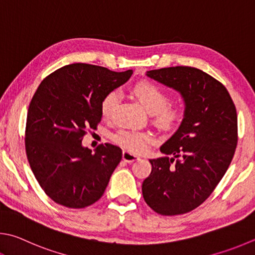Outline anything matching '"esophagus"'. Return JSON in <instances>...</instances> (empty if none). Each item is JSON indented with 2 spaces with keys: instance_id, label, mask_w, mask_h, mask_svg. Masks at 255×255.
I'll use <instances>...</instances> for the list:
<instances>
[{
  "instance_id": "1",
  "label": "esophagus",
  "mask_w": 255,
  "mask_h": 255,
  "mask_svg": "<svg viewBox=\"0 0 255 255\" xmlns=\"http://www.w3.org/2000/svg\"><path fill=\"white\" fill-rule=\"evenodd\" d=\"M140 157L138 155L135 154H131L130 151H127V150H124L123 151V159L125 161H127V163H132V161H135L137 159H139Z\"/></svg>"
}]
</instances>
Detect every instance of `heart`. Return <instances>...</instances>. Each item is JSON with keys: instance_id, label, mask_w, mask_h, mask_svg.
I'll list each match as a JSON object with an SVG mask.
<instances>
[{"instance_id": "b5f03b06", "label": "heart", "mask_w": 255, "mask_h": 255, "mask_svg": "<svg viewBox=\"0 0 255 255\" xmlns=\"http://www.w3.org/2000/svg\"><path fill=\"white\" fill-rule=\"evenodd\" d=\"M132 95L152 116V123L161 130L172 131L179 127L185 118V108L179 104H168L169 94L156 83L140 80L131 88ZM119 97L115 91L108 92L100 104V112L103 118L110 120L117 108ZM117 145L131 152H141L150 142L155 140V136L148 131H135L128 129H120L113 137Z\"/></svg>"}]
</instances>
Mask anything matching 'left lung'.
<instances>
[{
    "instance_id": "8db88e82",
    "label": "left lung",
    "mask_w": 255,
    "mask_h": 255,
    "mask_svg": "<svg viewBox=\"0 0 255 255\" xmlns=\"http://www.w3.org/2000/svg\"><path fill=\"white\" fill-rule=\"evenodd\" d=\"M146 75L178 91L186 114L160 147L165 156L149 159L151 173L142 182V196L158 214H185L211 195L232 161L238 145L237 109L226 88L200 69L170 67Z\"/></svg>"
}]
</instances>
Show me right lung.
<instances>
[{
  "label": "right lung",
  "mask_w": 255,
  "mask_h": 255,
  "mask_svg": "<svg viewBox=\"0 0 255 255\" xmlns=\"http://www.w3.org/2000/svg\"><path fill=\"white\" fill-rule=\"evenodd\" d=\"M131 75L132 70L72 63L51 73L36 89L27 110L26 157L40 186L58 204L83 208L104 195L123 151L105 143L91 152L82 139L101 122L104 97Z\"/></svg>",
  "instance_id": "add662e5"
}]
</instances>
